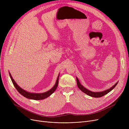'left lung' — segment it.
<instances>
[{
	"label": "left lung",
	"instance_id": "left-lung-1",
	"mask_svg": "<svg viewBox=\"0 0 129 129\" xmlns=\"http://www.w3.org/2000/svg\"><path fill=\"white\" fill-rule=\"evenodd\" d=\"M76 81H77V86L78 87V88L81 91H82L83 92L87 94V95L91 96L92 97H94V98H99V97H103V96H105V94L110 92L116 86V85L118 83V82L116 83L113 86L110 87L109 89H108L106 90H104L103 91H99V92H94V91H91L88 89H87V88H86L85 87H84L82 84L80 83L77 77H76Z\"/></svg>",
	"mask_w": 129,
	"mask_h": 129
}]
</instances>
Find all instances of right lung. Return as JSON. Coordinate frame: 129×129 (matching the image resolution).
<instances>
[{
	"label": "right lung",
	"instance_id": "obj_1",
	"mask_svg": "<svg viewBox=\"0 0 129 129\" xmlns=\"http://www.w3.org/2000/svg\"><path fill=\"white\" fill-rule=\"evenodd\" d=\"M9 75L10 77V78L11 79L12 82L14 85V86L15 87V88H16V89L18 91V92L22 94L23 96H24V97L28 98L30 99H33V100H43L44 99L46 98H47L48 97H49L50 96H51V94L55 91V90L56 89L58 84V78H59V74H58V76L57 78L56 83L54 85V86L51 89H50L49 90L45 92H42V93H34V92H30L28 91H26V90L23 89L22 88H21L15 81V80L12 78V77L11 75V74L9 72Z\"/></svg>",
	"mask_w": 129,
	"mask_h": 129
}]
</instances>
